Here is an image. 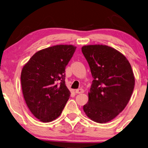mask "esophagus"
<instances>
[{"label": "esophagus", "mask_w": 148, "mask_h": 148, "mask_svg": "<svg viewBox=\"0 0 148 148\" xmlns=\"http://www.w3.org/2000/svg\"><path fill=\"white\" fill-rule=\"evenodd\" d=\"M75 92H76V93H78V94H79V93H82L84 92V90H83V89H78V90H76V91H75Z\"/></svg>", "instance_id": "34e87169"}]
</instances>
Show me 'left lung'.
<instances>
[{"mask_svg": "<svg viewBox=\"0 0 148 148\" xmlns=\"http://www.w3.org/2000/svg\"><path fill=\"white\" fill-rule=\"evenodd\" d=\"M82 51L93 78L84 111L94 122L107 123L123 111L130 99L135 84L132 67L123 54L111 47L84 46Z\"/></svg>", "mask_w": 148, "mask_h": 148, "instance_id": "obj_1", "label": "left lung"}]
</instances>
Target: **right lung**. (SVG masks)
<instances>
[{
	"instance_id": "right-lung-1",
	"label": "right lung",
	"mask_w": 148,
	"mask_h": 148,
	"mask_svg": "<svg viewBox=\"0 0 148 148\" xmlns=\"http://www.w3.org/2000/svg\"><path fill=\"white\" fill-rule=\"evenodd\" d=\"M76 49L70 45H60L43 49L23 67V97L32 114L43 123L58 118L69 99L65 69Z\"/></svg>"
}]
</instances>
